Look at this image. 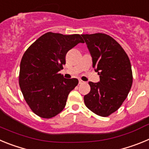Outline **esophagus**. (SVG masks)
<instances>
[{
	"mask_svg": "<svg viewBox=\"0 0 149 149\" xmlns=\"http://www.w3.org/2000/svg\"><path fill=\"white\" fill-rule=\"evenodd\" d=\"M83 83H84V81H81V80H79V84H83Z\"/></svg>",
	"mask_w": 149,
	"mask_h": 149,
	"instance_id": "obj_1",
	"label": "esophagus"
}]
</instances>
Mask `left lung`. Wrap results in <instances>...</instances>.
Returning <instances> with one entry per match:
<instances>
[{"mask_svg": "<svg viewBox=\"0 0 149 149\" xmlns=\"http://www.w3.org/2000/svg\"><path fill=\"white\" fill-rule=\"evenodd\" d=\"M93 57L99 83L89 81L90 92L84 103L96 115L107 117L113 113L126 99L133 83L131 62L122 46L105 33L83 34Z\"/></svg>", "mask_w": 149, "mask_h": 149, "instance_id": "1", "label": "left lung"}]
</instances>
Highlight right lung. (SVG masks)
Wrapping results in <instances>:
<instances>
[{
  "mask_svg": "<svg viewBox=\"0 0 149 149\" xmlns=\"http://www.w3.org/2000/svg\"><path fill=\"white\" fill-rule=\"evenodd\" d=\"M84 42L79 34L48 32L26 50L21 60L18 83L24 98L36 115L51 119L64 109L68 94L78 84L59 73L67 52Z\"/></svg>",
  "mask_w": 149,
  "mask_h": 149,
  "instance_id": "right-lung-1",
  "label": "right lung"
}]
</instances>
